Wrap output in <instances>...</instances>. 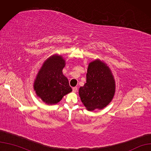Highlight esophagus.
<instances>
[{"label": "esophagus", "mask_w": 151, "mask_h": 151, "mask_svg": "<svg viewBox=\"0 0 151 151\" xmlns=\"http://www.w3.org/2000/svg\"><path fill=\"white\" fill-rule=\"evenodd\" d=\"M77 91V87H73V89H72V91H73L74 92H76Z\"/></svg>", "instance_id": "34e87169"}]
</instances>
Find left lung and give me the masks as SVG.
Instances as JSON below:
<instances>
[{
    "mask_svg": "<svg viewBox=\"0 0 151 151\" xmlns=\"http://www.w3.org/2000/svg\"><path fill=\"white\" fill-rule=\"evenodd\" d=\"M86 83L81 87L79 93L83 104L88 111L106 107L115 93V81L109 67L97 59L89 63Z\"/></svg>",
    "mask_w": 151,
    "mask_h": 151,
    "instance_id": "1",
    "label": "left lung"
}]
</instances>
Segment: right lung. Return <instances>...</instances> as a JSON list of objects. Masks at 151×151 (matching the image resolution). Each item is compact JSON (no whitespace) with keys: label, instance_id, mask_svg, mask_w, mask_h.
I'll list each match as a JSON object with an SVG mask.
<instances>
[{"label":"right lung","instance_id":"1","mask_svg":"<svg viewBox=\"0 0 151 151\" xmlns=\"http://www.w3.org/2000/svg\"><path fill=\"white\" fill-rule=\"evenodd\" d=\"M65 64L61 55H52L36 76L34 85L36 94L47 104H55L72 91L68 79L62 74Z\"/></svg>","mask_w":151,"mask_h":151}]
</instances>
